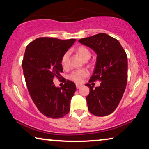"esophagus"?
Instances as JSON below:
<instances>
[{
	"instance_id": "34e87169",
	"label": "esophagus",
	"mask_w": 149,
	"mask_h": 149,
	"mask_svg": "<svg viewBox=\"0 0 149 149\" xmlns=\"http://www.w3.org/2000/svg\"><path fill=\"white\" fill-rule=\"evenodd\" d=\"M82 86V84H76V88H80V87Z\"/></svg>"
}]
</instances>
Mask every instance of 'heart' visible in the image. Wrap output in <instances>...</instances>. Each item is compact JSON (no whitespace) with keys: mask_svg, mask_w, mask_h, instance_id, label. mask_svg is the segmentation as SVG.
<instances>
[{"mask_svg":"<svg viewBox=\"0 0 149 149\" xmlns=\"http://www.w3.org/2000/svg\"><path fill=\"white\" fill-rule=\"evenodd\" d=\"M76 52L79 54V56H80L82 59H84V60L86 58H90L91 52L90 51L88 50V49L86 48V47L80 46L78 49H77ZM69 56V53L68 52L63 54L62 58H61V64H62L63 67H66L67 65ZM87 75H88V71L86 70H85V69H78V70L73 71V72L71 73L70 76H69V78H70L71 80L74 81V82H76L77 83H80L82 82L83 79H84Z\"/></svg>","mask_w":149,"mask_h":149,"instance_id":"b5f03b06","label":"heart"}]
</instances>
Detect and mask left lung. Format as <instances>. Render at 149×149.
<instances>
[{
	"label": "left lung",
	"mask_w": 149,
	"mask_h": 149,
	"mask_svg": "<svg viewBox=\"0 0 149 149\" xmlns=\"http://www.w3.org/2000/svg\"><path fill=\"white\" fill-rule=\"evenodd\" d=\"M82 44L97 54L94 71L89 82L100 80V86L90 88L86 97L88 109L91 114L104 116L114 112L121 100L127 81V56L117 39L100 33L81 39Z\"/></svg>",
	"instance_id": "8db88e82"
}]
</instances>
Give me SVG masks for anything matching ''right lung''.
Segmentation results:
<instances>
[{
  "mask_svg": "<svg viewBox=\"0 0 149 149\" xmlns=\"http://www.w3.org/2000/svg\"><path fill=\"white\" fill-rule=\"evenodd\" d=\"M76 41L41 37L26 48L22 69L28 90L35 106L47 117L62 118L70 110L76 84L67 80L59 88L54 84L53 80L55 77L61 78L60 73L63 72L61 58Z\"/></svg>",
  "mask_w": 149,
  "mask_h": 149,
  "instance_id": "right-lung-1",
  "label": "right lung"
}]
</instances>
